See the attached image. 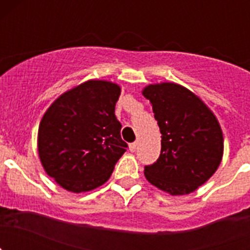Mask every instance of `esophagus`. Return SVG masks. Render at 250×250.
<instances>
[{
    "label": "esophagus",
    "instance_id": "esophagus-1",
    "mask_svg": "<svg viewBox=\"0 0 250 250\" xmlns=\"http://www.w3.org/2000/svg\"><path fill=\"white\" fill-rule=\"evenodd\" d=\"M136 147H138V143H131L129 145V149L131 152H135L136 151Z\"/></svg>",
    "mask_w": 250,
    "mask_h": 250
}]
</instances>
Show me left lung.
I'll return each mask as SVG.
<instances>
[{
	"instance_id": "obj_1",
	"label": "left lung",
	"mask_w": 250,
	"mask_h": 250,
	"mask_svg": "<svg viewBox=\"0 0 250 250\" xmlns=\"http://www.w3.org/2000/svg\"><path fill=\"white\" fill-rule=\"evenodd\" d=\"M143 95L150 100L161 132L160 156L145 167V178L173 196L193 193L222 163L219 121L199 96L179 83H151Z\"/></svg>"
}]
</instances>
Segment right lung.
Listing matches in <instances>:
<instances>
[{"mask_svg":"<svg viewBox=\"0 0 250 250\" xmlns=\"http://www.w3.org/2000/svg\"><path fill=\"white\" fill-rule=\"evenodd\" d=\"M121 89L106 80H89L51 104L39 126L37 150L48 176L72 193L105 184L126 151L115 105Z\"/></svg>","mask_w":250,"mask_h":250,"instance_id":"right-lung-1","label":"right lung"}]
</instances>
